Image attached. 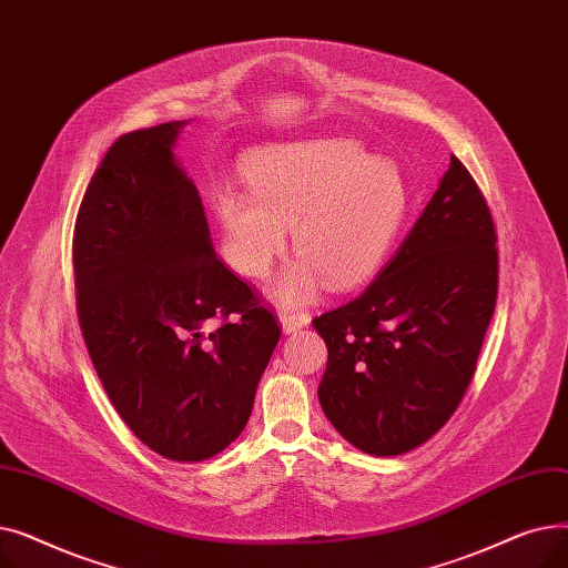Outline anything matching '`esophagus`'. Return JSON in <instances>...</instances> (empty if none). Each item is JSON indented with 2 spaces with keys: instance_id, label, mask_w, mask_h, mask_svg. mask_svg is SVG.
Returning <instances> with one entry per match:
<instances>
[{
  "instance_id": "1",
  "label": "esophagus",
  "mask_w": 568,
  "mask_h": 568,
  "mask_svg": "<svg viewBox=\"0 0 568 568\" xmlns=\"http://www.w3.org/2000/svg\"><path fill=\"white\" fill-rule=\"evenodd\" d=\"M311 322V315L306 311H281V324H283V332L292 334L296 329H302Z\"/></svg>"
}]
</instances>
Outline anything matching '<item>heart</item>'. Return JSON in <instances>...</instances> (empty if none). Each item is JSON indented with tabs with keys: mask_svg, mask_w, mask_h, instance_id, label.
<instances>
[{
	"mask_svg": "<svg viewBox=\"0 0 568 568\" xmlns=\"http://www.w3.org/2000/svg\"><path fill=\"white\" fill-rule=\"evenodd\" d=\"M246 174L253 191L221 189L214 197L227 260L239 274L262 278L294 227L304 260L281 281L285 300H308L322 278L334 290L368 281L407 212L400 170L345 140L264 149Z\"/></svg>",
	"mask_w": 568,
	"mask_h": 568,
	"instance_id": "b5f03b06",
	"label": "heart"
}]
</instances>
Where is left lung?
I'll use <instances>...</instances> for the list:
<instances>
[{"instance_id":"1","label":"left lung","mask_w":568,"mask_h":568,"mask_svg":"<svg viewBox=\"0 0 568 568\" xmlns=\"http://www.w3.org/2000/svg\"><path fill=\"white\" fill-rule=\"evenodd\" d=\"M490 206L452 156L439 189L384 272L313 320L329 349L320 405L356 449L398 456L458 409L497 304Z\"/></svg>"}]
</instances>
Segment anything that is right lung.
<instances>
[{
    "mask_svg": "<svg viewBox=\"0 0 568 568\" xmlns=\"http://www.w3.org/2000/svg\"><path fill=\"white\" fill-rule=\"evenodd\" d=\"M179 129L112 142L78 209L73 274L114 409L159 456L195 463L244 430L281 326L214 253L197 189L172 156Z\"/></svg>",
    "mask_w": 568,
    "mask_h": 568,
    "instance_id": "right-lung-1",
    "label": "right lung"
}]
</instances>
